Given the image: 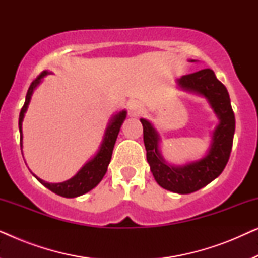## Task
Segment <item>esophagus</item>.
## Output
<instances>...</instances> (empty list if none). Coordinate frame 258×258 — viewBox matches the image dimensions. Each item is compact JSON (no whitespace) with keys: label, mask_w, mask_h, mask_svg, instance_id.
I'll return each mask as SVG.
<instances>
[{"label":"esophagus","mask_w":258,"mask_h":258,"mask_svg":"<svg viewBox=\"0 0 258 258\" xmlns=\"http://www.w3.org/2000/svg\"><path fill=\"white\" fill-rule=\"evenodd\" d=\"M129 110L133 116H139L144 112V105L139 101H134L129 105Z\"/></svg>","instance_id":"34e87169"}]
</instances>
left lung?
<instances>
[{"label":"left lung","mask_w":258,"mask_h":258,"mask_svg":"<svg viewBox=\"0 0 258 258\" xmlns=\"http://www.w3.org/2000/svg\"><path fill=\"white\" fill-rule=\"evenodd\" d=\"M194 62V59H191ZM183 90L206 97L218 118L207 155L184 165H170L162 157L160 135L147 119L141 118L147 161L155 179L162 188L177 194H191L209 184L224 170L230 157L235 134V115L227 88L211 69H202L177 80Z\"/></svg>","instance_id":"8db88e82"}]
</instances>
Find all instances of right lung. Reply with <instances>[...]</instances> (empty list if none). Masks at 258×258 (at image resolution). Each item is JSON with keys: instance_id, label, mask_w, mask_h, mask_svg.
<instances>
[{"instance_id": "obj_1", "label": "right lung", "mask_w": 258, "mask_h": 258, "mask_svg": "<svg viewBox=\"0 0 258 258\" xmlns=\"http://www.w3.org/2000/svg\"><path fill=\"white\" fill-rule=\"evenodd\" d=\"M49 72L44 70L43 73H41L36 80H34L31 82L29 89H28L27 96H26V102H24L22 109H21L20 117H19V128H20V136H21V149H22V121L24 117V114H26L28 105H29L31 95H33L35 88H36L38 84L41 83L42 79L44 76H47ZM126 117V111L122 110L117 112V114L114 115L111 117L110 121L108 123L107 129H105L103 141H102V144L98 149L97 154L95 156L87 162L86 164L83 165L82 168L80 169L79 172L72 177L68 181L61 182V183H48L43 181V179L38 178L37 176H34L37 178V181L42 183L45 188L51 190L52 192L57 194L59 196L68 197V199H73V197H77L81 195H84V194L90 191L91 189H94L98 183L102 181L103 176L107 172L108 165L110 163L112 150H114V146L116 142V139H117V135L119 133V129H121V125L123 121H124Z\"/></svg>"}]
</instances>
